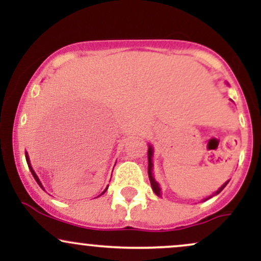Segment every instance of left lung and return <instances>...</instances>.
I'll list each match as a JSON object with an SVG mask.
<instances>
[{"label": "left lung", "instance_id": "8db88e82", "mask_svg": "<svg viewBox=\"0 0 261 261\" xmlns=\"http://www.w3.org/2000/svg\"><path fill=\"white\" fill-rule=\"evenodd\" d=\"M147 154H148V176H149V181H151V187H152V189H153V191H154L155 195L161 196V188H160V185H158V182L154 180L153 174H152V167H153V164H152V155H153V148H152V146H148V153H147ZM228 181H229V180H228ZM228 181L224 182V184H223L222 187H221L220 189H218L216 193L212 194L211 196L206 197L205 201H206V200L211 199L212 196H215V195H217V194H220L221 191H222L223 189H224V187H226V185L228 184Z\"/></svg>", "mask_w": 261, "mask_h": 261}]
</instances>
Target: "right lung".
I'll use <instances>...</instances> for the list:
<instances>
[{
    "label": "right lung",
    "instance_id": "right-lung-1",
    "mask_svg": "<svg viewBox=\"0 0 261 261\" xmlns=\"http://www.w3.org/2000/svg\"><path fill=\"white\" fill-rule=\"evenodd\" d=\"M25 160H27V163H28V167H29V169H31V172H32V174H33V176H34V179H35V180H37V182H38V184H39V185H40V188H41V189H44V188H43V185H41V182H40V180H39L38 175H37V174H35V172H34V170H33V168H32V166H31V161H29V157H28V153H25ZM107 189H108V188H107ZM107 189H106V190H104V191H103V193H101V194H104V193H106V191H107Z\"/></svg>",
    "mask_w": 261,
    "mask_h": 261
}]
</instances>
